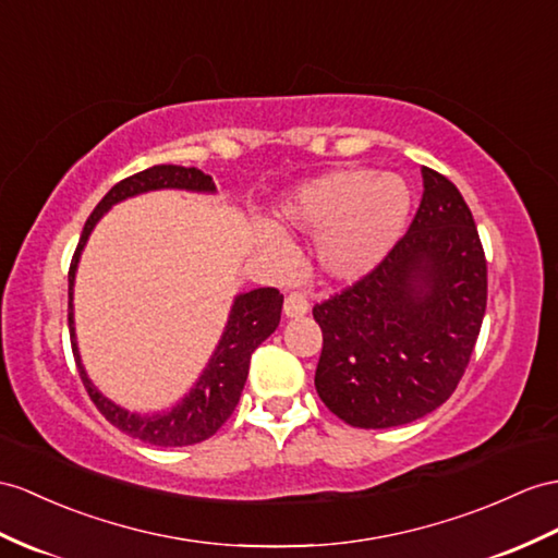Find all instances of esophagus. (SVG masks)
<instances>
[{
	"label": "esophagus",
	"mask_w": 558,
	"mask_h": 558,
	"mask_svg": "<svg viewBox=\"0 0 558 558\" xmlns=\"http://www.w3.org/2000/svg\"><path fill=\"white\" fill-rule=\"evenodd\" d=\"M307 310H310V303L303 293H289L287 301H283V315L291 319L307 315Z\"/></svg>",
	"instance_id": "obj_1"
}]
</instances>
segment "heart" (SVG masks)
Returning <instances> with one entry per match:
<instances>
[{
	"mask_svg": "<svg viewBox=\"0 0 558 558\" xmlns=\"http://www.w3.org/2000/svg\"><path fill=\"white\" fill-rule=\"evenodd\" d=\"M410 210L412 192L400 174L336 168L291 189L277 206L279 227L257 229L255 243L265 257L283 267L293 246L281 229L315 236L317 267L331 281L352 283L396 248Z\"/></svg>",
	"mask_w": 558,
	"mask_h": 558,
	"instance_id": "heart-1",
	"label": "heart"
}]
</instances>
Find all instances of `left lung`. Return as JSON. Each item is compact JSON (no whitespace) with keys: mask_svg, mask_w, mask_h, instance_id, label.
I'll list each match as a JSON object with an SVG mask.
<instances>
[{"mask_svg":"<svg viewBox=\"0 0 558 558\" xmlns=\"http://www.w3.org/2000/svg\"><path fill=\"white\" fill-rule=\"evenodd\" d=\"M424 196L386 260L315 305L322 402L355 428H392L452 396L481 333L487 267L459 189L421 168Z\"/></svg>","mask_w":558,"mask_h":558,"instance_id":"left-lung-1","label":"left lung"}]
</instances>
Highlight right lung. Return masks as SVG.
Listing matches in <instances>:
<instances>
[{
    "label": "right lung",
    "instance_id": "1",
    "mask_svg": "<svg viewBox=\"0 0 558 558\" xmlns=\"http://www.w3.org/2000/svg\"><path fill=\"white\" fill-rule=\"evenodd\" d=\"M162 189H177V192H192V194L217 192L210 174L201 172L198 168H184V166H154L128 177V180L118 182L89 215V220L85 222V229H83V236H80V243L75 248L71 271H68V329H71V343H73V355L77 362L80 378H83V384L89 392L92 402L97 404V410L111 421L116 428L128 433L130 438H137L142 442L158 445V447H184V445H196V442L208 440L210 436H215L217 428L232 416L234 407L239 404L241 390L246 386L253 350L260 345L265 338L275 333V329L279 326L283 295L277 289H253L248 293H239L234 298L232 310H229V317L225 324V331L213 350L206 369L201 372L198 381L189 388L186 396L177 404H172L170 410L142 414V412H130L118 402L108 400L104 392L92 384V378L83 364V357H80L77 336H75V312H73L77 265L89 241V234L94 232V227L99 225L101 217L111 210L116 203H122L148 192H162Z\"/></svg>",
    "mask_w": 558,
    "mask_h": 558
}]
</instances>
